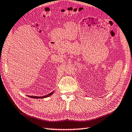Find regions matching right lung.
<instances>
[{
  "mask_svg": "<svg viewBox=\"0 0 132 132\" xmlns=\"http://www.w3.org/2000/svg\"><path fill=\"white\" fill-rule=\"evenodd\" d=\"M53 93L54 92H52V93L47 94V95H46V96H40V97H38V96H28V97H29L31 98H46V97H47L48 96H50L51 95H52V94H53Z\"/></svg>",
  "mask_w": 132,
  "mask_h": 132,
  "instance_id": "right-lung-1",
  "label": "right lung"
}]
</instances>
